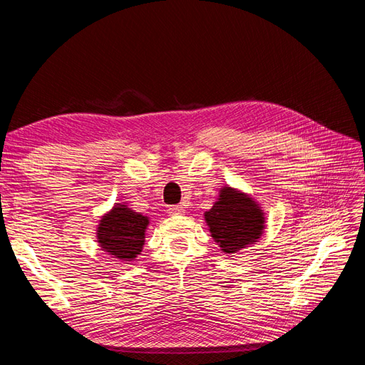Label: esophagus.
Instances as JSON below:
<instances>
[{
  "mask_svg": "<svg viewBox=\"0 0 365 365\" xmlns=\"http://www.w3.org/2000/svg\"><path fill=\"white\" fill-rule=\"evenodd\" d=\"M169 213L170 215H182L184 213V207H181V205H170L169 207Z\"/></svg>",
  "mask_w": 365,
  "mask_h": 365,
  "instance_id": "obj_1",
  "label": "esophagus"
}]
</instances>
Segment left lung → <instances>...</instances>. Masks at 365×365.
Wrapping results in <instances>:
<instances>
[{
  "label": "left lung",
  "mask_w": 365,
  "mask_h": 365,
  "mask_svg": "<svg viewBox=\"0 0 365 365\" xmlns=\"http://www.w3.org/2000/svg\"><path fill=\"white\" fill-rule=\"evenodd\" d=\"M216 244L235 254L260 239L264 228L263 210L247 193L224 187L215 205L204 213Z\"/></svg>",
  "instance_id": "8db88e82"
}]
</instances>
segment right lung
<instances>
[{
    "label": "right lung",
    "mask_w": 365,
    "mask_h": 365,
    "mask_svg": "<svg viewBox=\"0 0 365 365\" xmlns=\"http://www.w3.org/2000/svg\"><path fill=\"white\" fill-rule=\"evenodd\" d=\"M149 217L117 204L102 216L97 227V242L101 248L118 260H134L145 245V231Z\"/></svg>",
    "instance_id": "right-lung-1"
}]
</instances>
